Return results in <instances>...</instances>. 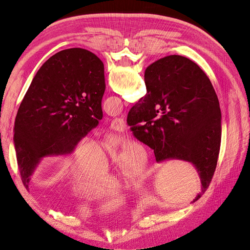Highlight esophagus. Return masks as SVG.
Listing matches in <instances>:
<instances>
[{"mask_svg": "<svg viewBox=\"0 0 250 250\" xmlns=\"http://www.w3.org/2000/svg\"><path fill=\"white\" fill-rule=\"evenodd\" d=\"M111 129L117 132H123L126 129V124L125 121L121 118H116L111 121Z\"/></svg>", "mask_w": 250, "mask_h": 250, "instance_id": "obj_1", "label": "esophagus"}]
</instances>
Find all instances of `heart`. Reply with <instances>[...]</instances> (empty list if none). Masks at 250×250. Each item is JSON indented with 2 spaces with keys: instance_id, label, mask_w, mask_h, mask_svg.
Here are the masks:
<instances>
[{
  "instance_id": "heart-1",
  "label": "heart",
  "mask_w": 250,
  "mask_h": 250,
  "mask_svg": "<svg viewBox=\"0 0 250 250\" xmlns=\"http://www.w3.org/2000/svg\"><path fill=\"white\" fill-rule=\"evenodd\" d=\"M121 166L130 178L144 176L146 155L139 144L128 145L121 156ZM110 167V157L95 141L80 142L71 156L70 171L80 183L75 187L79 194L92 197L104 192L116 191L124 184V177L106 174Z\"/></svg>"
}]
</instances>
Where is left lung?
I'll use <instances>...</instances> for the list:
<instances>
[{
  "instance_id": "obj_1",
  "label": "left lung",
  "mask_w": 250,
  "mask_h": 250,
  "mask_svg": "<svg viewBox=\"0 0 250 250\" xmlns=\"http://www.w3.org/2000/svg\"><path fill=\"white\" fill-rule=\"evenodd\" d=\"M105 90L104 65L81 48L56 53L37 71L14 122V148L28 190L41 158L72 153L99 124Z\"/></svg>"
}]
</instances>
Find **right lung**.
Wrapping results in <instances>:
<instances>
[{"label":"right lung","instance_id":"right-lung-1","mask_svg":"<svg viewBox=\"0 0 250 250\" xmlns=\"http://www.w3.org/2000/svg\"><path fill=\"white\" fill-rule=\"evenodd\" d=\"M147 93L129 110L134 138L154 151L156 162L193 163L207 191L221 145V111L208 77L187 57L170 55L145 71Z\"/></svg>","mask_w":250,"mask_h":250}]
</instances>
